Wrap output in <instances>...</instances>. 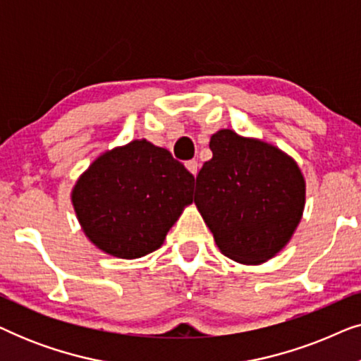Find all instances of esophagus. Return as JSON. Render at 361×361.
I'll use <instances>...</instances> for the list:
<instances>
[{"label":"esophagus","mask_w":361,"mask_h":361,"mask_svg":"<svg viewBox=\"0 0 361 361\" xmlns=\"http://www.w3.org/2000/svg\"><path fill=\"white\" fill-rule=\"evenodd\" d=\"M185 167H187V169H189L190 174H194V177L197 176V172H199V162H197L195 159L187 161L185 162Z\"/></svg>","instance_id":"obj_1"}]
</instances>
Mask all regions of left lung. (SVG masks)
Segmentation results:
<instances>
[{
  "instance_id": "left-lung-1",
  "label": "left lung",
  "mask_w": 361,
  "mask_h": 361,
  "mask_svg": "<svg viewBox=\"0 0 361 361\" xmlns=\"http://www.w3.org/2000/svg\"><path fill=\"white\" fill-rule=\"evenodd\" d=\"M197 176L195 205L230 259L258 264L288 245L305 204V182L293 157L268 142L220 130Z\"/></svg>"
}]
</instances>
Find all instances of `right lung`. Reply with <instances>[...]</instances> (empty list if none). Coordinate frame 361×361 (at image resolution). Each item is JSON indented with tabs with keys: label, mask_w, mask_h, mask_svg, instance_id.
I'll use <instances>...</instances> for the list:
<instances>
[{
	"label": "right lung",
	"mask_w": 361,
	"mask_h": 361,
	"mask_svg": "<svg viewBox=\"0 0 361 361\" xmlns=\"http://www.w3.org/2000/svg\"><path fill=\"white\" fill-rule=\"evenodd\" d=\"M194 180L164 147L135 140L92 162L73 187L72 204L93 245L116 258L135 259L164 243L194 200Z\"/></svg>",
	"instance_id": "1"
}]
</instances>
